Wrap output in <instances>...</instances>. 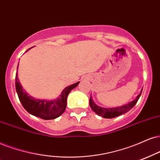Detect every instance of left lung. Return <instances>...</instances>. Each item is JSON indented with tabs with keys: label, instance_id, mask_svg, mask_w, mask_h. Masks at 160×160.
I'll return each instance as SVG.
<instances>
[{
	"label": "left lung",
	"instance_id": "1",
	"mask_svg": "<svg viewBox=\"0 0 160 160\" xmlns=\"http://www.w3.org/2000/svg\"><path fill=\"white\" fill-rule=\"evenodd\" d=\"M142 92V89L140 92L139 95H137V97L136 98L135 100L130 102V103H127V104L121 106V107H112V108H105V107H99V106H98L94 102L93 99L92 98V95L89 99V105L92 110L95 112L97 115L105 118H115V117L119 116V115L122 114H124V113L128 112L129 110H130L136 104L138 100L139 99L140 96H141Z\"/></svg>",
	"mask_w": 160,
	"mask_h": 160
}]
</instances>
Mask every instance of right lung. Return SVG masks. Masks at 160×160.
I'll list each match as a JSON object with an SVG mask.
<instances>
[{"mask_svg": "<svg viewBox=\"0 0 160 160\" xmlns=\"http://www.w3.org/2000/svg\"><path fill=\"white\" fill-rule=\"evenodd\" d=\"M30 48H29L27 51H28ZM18 68V65L17 68ZM79 82H80L65 88L59 97L57 99L48 101L45 99H36L29 95L19 82L18 73H16L15 75V89L23 107L30 114L45 120L57 118L64 112L66 108L67 98L68 94L72 89L78 86Z\"/></svg>", "mask_w": 160, "mask_h": 160, "instance_id": "add662e5", "label": "right lung"}]
</instances>
